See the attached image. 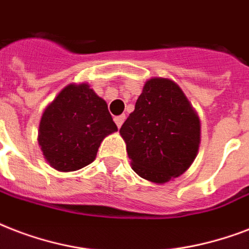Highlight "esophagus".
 Returning <instances> with one entry per match:
<instances>
[{
  "mask_svg": "<svg viewBox=\"0 0 249 249\" xmlns=\"http://www.w3.org/2000/svg\"><path fill=\"white\" fill-rule=\"evenodd\" d=\"M124 119H126V117H124V115H118V117H115L114 122H115V124L118 126V128H121V126H122L123 122H124Z\"/></svg>",
  "mask_w": 249,
  "mask_h": 249,
  "instance_id": "1",
  "label": "esophagus"
}]
</instances>
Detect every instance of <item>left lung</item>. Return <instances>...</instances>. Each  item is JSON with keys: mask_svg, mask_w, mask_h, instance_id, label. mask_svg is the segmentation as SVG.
<instances>
[{"mask_svg": "<svg viewBox=\"0 0 249 249\" xmlns=\"http://www.w3.org/2000/svg\"><path fill=\"white\" fill-rule=\"evenodd\" d=\"M132 169L155 183L177 178L194 162L200 144V121L170 79L153 78L119 130Z\"/></svg>", "mask_w": 249, "mask_h": 249, "instance_id": "8db88e82", "label": "left lung"}]
</instances>
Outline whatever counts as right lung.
Returning <instances> with one entry per match:
<instances>
[{
	"label": "right lung",
	"instance_id": "obj_1",
	"mask_svg": "<svg viewBox=\"0 0 249 249\" xmlns=\"http://www.w3.org/2000/svg\"><path fill=\"white\" fill-rule=\"evenodd\" d=\"M117 130L103 98L86 83L70 84L44 111L38 144L52 167L74 171L89 165L104 138Z\"/></svg>",
	"mask_w": 249,
	"mask_h": 249
}]
</instances>
